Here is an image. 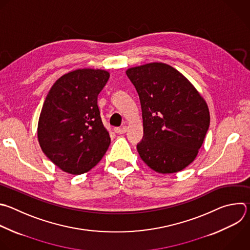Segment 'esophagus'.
Wrapping results in <instances>:
<instances>
[{"mask_svg": "<svg viewBox=\"0 0 250 250\" xmlns=\"http://www.w3.org/2000/svg\"><path fill=\"white\" fill-rule=\"evenodd\" d=\"M125 127H115L114 128V131L117 133V134H123V133H125Z\"/></svg>", "mask_w": 250, "mask_h": 250, "instance_id": "34e87169", "label": "esophagus"}]
</instances>
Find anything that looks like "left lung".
Here are the masks:
<instances>
[{"mask_svg":"<svg viewBox=\"0 0 250 250\" xmlns=\"http://www.w3.org/2000/svg\"><path fill=\"white\" fill-rule=\"evenodd\" d=\"M125 73L141 104L140 158L160 174L184 170L196 158L210 125L206 101L183 73L167 63L149 62Z\"/></svg>","mask_w":250,"mask_h":250,"instance_id":"obj_1","label":"left lung"}]
</instances>
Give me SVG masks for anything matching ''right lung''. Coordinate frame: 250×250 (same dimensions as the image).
Listing matches in <instances>:
<instances>
[{
	"mask_svg": "<svg viewBox=\"0 0 250 250\" xmlns=\"http://www.w3.org/2000/svg\"><path fill=\"white\" fill-rule=\"evenodd\" d=\"M110 72L77 68L62 75L43 104L37 137L44 154L62 171H90L108 150L111 137L104 126L97 98Z\"/></svg>",
	"mask_w": 250,
	"mask_h": 250,
	"instance_id": "right-lung-1",
	"label": "right lung"
}]
</instances>
